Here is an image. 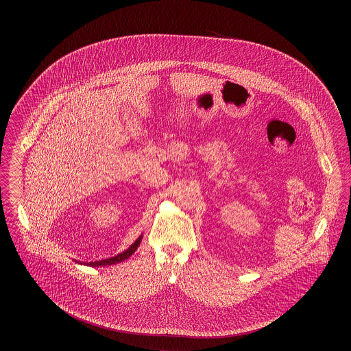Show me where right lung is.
<instances>
[{
	"mask_svg": "<svg viewBox=\"0 0 351 351\" xmlns=\"http://www.w3.org/2000/svg\"><path fill=\"white\" fill-rule=\"evenodd\" d=\"M142 238H143V234H141V235L135 239V242H134L133 245H130L126 250L122 251L121 254H117L116 256H112V258H108V259H102V261H96V262H84V263L79 262V261H75V262H76V263H80V265H85V266H90V267H102V266L116 265V263L126 261L128 258H130V256L133 255L135 250L138 249V246L141 245Z\"/></svg>",
	"mask_w": 351,
	"mask_h": 351,
	"instance_id": "1",
	"label": "right lung"
}]
</instances>
